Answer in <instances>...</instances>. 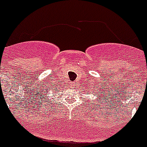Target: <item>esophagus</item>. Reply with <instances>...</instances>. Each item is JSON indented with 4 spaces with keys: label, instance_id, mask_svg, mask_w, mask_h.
Returning <instances> with one entry per match:
<instances>
[{
    "label": "esophagus",
    "instance_id": "1",
    "mask_svg": "<svg viewBox=\"0 0 147 147\" xmlns=\"http://www.w3.org/2000/svg\"><path fill=\"white\" fill-rule=\"evenodd\" d=\"M76 82H74V83H71V86H72V87L76 86Z\"/></svg>",
    "mask_w": 147,
    "mask_h": 147
}]
</instances>
